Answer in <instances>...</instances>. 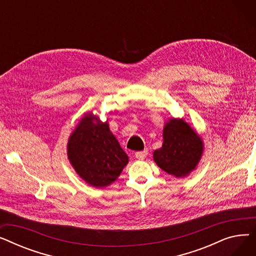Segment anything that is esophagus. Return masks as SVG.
Here are the masks:
<instances>
[{"label": "esophagus", "mask_w": 256, "mask_h": 256, "mask_svg": "<svg viewBox=\"0 0 256 256\" xmlns=\"http://www.w3.org/2000/svg\"><path fill=\"white\" fill-rule=\"evenodd\" d=\"M147 154H148V150H142V152H137L135 154V156H136L138 160H144V158L147 156Z\"/></svg>", "instance_id": "obj_1"}]
</instances>
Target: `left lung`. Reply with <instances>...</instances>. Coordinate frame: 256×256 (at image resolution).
I'll use <instances>...</instances> for the list:
<instances>
[{"label": "left lung", "mask_w": 256, "mask_h": 256, "mask_svg": "<svg viewBox=\"0 0 256 256\" xmlns=\"http://www.w3.org/2000/svg\"><path fill=\"white\" fill-rule=\"evenodd\" d=\"M204 142L184 119L171 118L163 130V145L154 150L156 165L171 176L184 178L196 168Z\"/></svg>", "instance_id": "obj_1"}]
</instances>
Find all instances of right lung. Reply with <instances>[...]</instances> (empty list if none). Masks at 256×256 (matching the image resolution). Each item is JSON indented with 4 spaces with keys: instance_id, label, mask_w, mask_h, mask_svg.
I'll return each instance as SVG.
<instances>
[{
    "instance_id": "obj_1",
    "label": "right lung",
    "mask_w": 256,
    "mask_h": 256,
    "mask_svg": "<svg viewBox=\"0 0 256 256\" xmlns=\"http://www.w3.org/2000/svg\"><path fill=\"white\" fill-rule=\"evenodd\" d=\"M67 156L78 176L92 186L114 182L128 163V156L110 130L92 113L86 114L67 143Z\"/></svg>"
}]
</instances>
